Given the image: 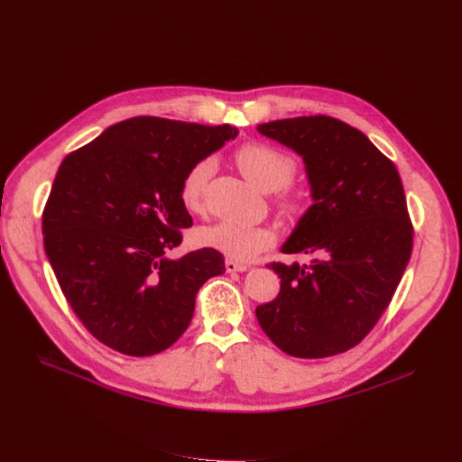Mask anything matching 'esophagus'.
<instances>
[{
    "mask_svg": "<svg viewBox=\"0 0 462 462\" xmlns=\"http://www.w3.org/2000/svg\"><path fill=\"white\" fill-rule=\"evenodd\" d=\"M225 267H226L228 273H243V271L249 269L247 263H241V262H236V260H230V258L225 262Z\"/></svg>",
    "mask_w": 462,
    "mask_h": 462,
    "instance_id": "1",
    "label": "esophagus"
}]
</instances>
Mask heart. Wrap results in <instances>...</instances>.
Listing matches in <instances>:
<instances>
[{
	"mask_svg": "<svg viewBox=\"0 0 462 462\" xmlns=\"http://www.w3.org/2000/svg\"><path fill=\"white\" fill-rule=\"evenodd\" d=\"M234 160L243 176L253 181L260 191H279L276 202L286 215H297L302 209V199L288 189L295 178L297 163L286 152L263 143H247L236 150ZM211 174L213 162L209 158L199 160L188 169L180 183V200L183 208L193 213L202 211ZM197 237L204 247L219 251L230 260L239 262L254 258L258 253L269 249L274 241L273 232L265 226H249L228 221L199 228Z\"/></svg>",
	"mask_w": 462,
	"mask_h": 462,
	"instance_id": "b5f03b06",
	"label": "heart"
}]
</instances>
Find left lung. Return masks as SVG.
<instances>
[{"mask_svg":"<svg viewBox=\"0 0 462 462\" xmlns=\"http://www.w3.org/2000/svg\"><path fill=\"white\" fill-rule=\"evenodd\" d=\"M258 132L299 153L314 200L282 245L312 260L269 263L281 291L258 306V323L291 356L344 353L375 327L411 260L402 178L360 130L332 116L273 120Z\"/></svg>","mask_w":462,"mask_h":462,"instance_id":"8db88e82","label":"left lung"}]
</instances>
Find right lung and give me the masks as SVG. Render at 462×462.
Here are the masks:
<instances>
[{
    "instance_id": "right-lung-1",
    "label": "right lung",
    "mask_w": 462,
    "mask_h": 462,
    "mask_svg": "<svg viewBox=\"0 0 462 462\" xmlns=\"http://www.w3.org/2000/svg\"><path fill=\"white\" fill-rule=\"evenodd\" d=\"M237 130L134 116L70 152L42 213L44 251L72 310L107 347L150 356L186 332L219 251H169L193 225L180 200L188 169Z\"/></svg>"
}]
</instances>
